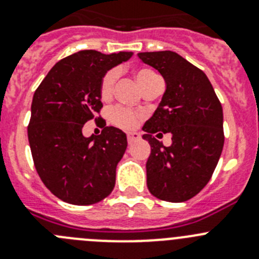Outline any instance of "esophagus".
I'll return each mask as SVG.
<instances>
[{"label":"esophagus","instance_id":"1","mask_svg":"<svg viewBox=\"0 0 259 259\" xmlns=\"http://www.w3.org/2000/svg\"><path fill=\"white\" fill-rule=\"evenodd\" d=\"M139 139H140V134H137V132H128L127 134V140L130 144L135 143V141H137Z\"/></svg>","mask_w":259,"mask_h":259}]
</instances>
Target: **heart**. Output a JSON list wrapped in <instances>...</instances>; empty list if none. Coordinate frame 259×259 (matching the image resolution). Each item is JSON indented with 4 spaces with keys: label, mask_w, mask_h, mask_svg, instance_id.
I'll list each match as a JSON object with an SVG mask.
<instances>
[{
    "label": "heart",
    "mask_w": 259,
    "mask_h": 259,
    "mask_svg": "<svg viewBox=\"0 0 259 259\" xmlns=\"http://www.w3.org/2000/svg\"><path fill=\"white\" fill-rule=\"evenodd\" d=\"M136 79L137 83L140 84V87L143 88V91L145 88H148L149 85H152L153 83H155L157 80H159L155 72H153L152 70H148V68H140V70L136 71ZM116 80V71L110 70L107 71L106 74L104 75V77L101 79V84H100V93H101V97L104 100L109 98L113 93L114 84H115ZM109 118L111 120V123H114L115 125H119L122 128H132L137 122V115L132 111V110L127 109L124 106H114L110 109L109 111Z\"/></svg>",
    "instance_id": "b5f03b06"
}]
</instances>
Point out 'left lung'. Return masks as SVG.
I'll list each match as a JSON object with an SVG mask.
<instances>
[{
  "label": "left lung",
  "instance_id": "1",
  "mask_svg": "<svg viewBox=\"0 0 259 259\" xmlns=\"http://www.w3.org/2000/svg\"><path fill=\"white\" fill-rule=\"evenodd\" d=\"M163 76L166 91L143 127L149 141L146 184L154 197L184 202L209 183L224 144L223 109L202 70L171 50L139 53ZM170 133L164 147L155 137ZM156 136L154 137V135Z\"/></svg>",
  "mask_w": 259,
  "mask_h": 259
}]
</instances>
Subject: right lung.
I'll return each instance as SVG.
<instances>
[{
    "label": "right lung",
    "instance_id": "add662e5",
    "mask_svg": "<svg viewBox=\"0 0 259 259\" xmlns=\"http://www.w3.org/2000/svg\"><path fill=\"white\" fill-rule=\"evenodd\" d=\"M132 52L102 54L80 50L53 66L36 89L31 105L28 141L40 179L54 196L72 205H92L115 185L116 164L127 149V136L105 127L98 137L81 132L100 118V84L107 71L131 58Z\"/></svg>",
    "mask_w": 259,
    "mask_h": 259
}]
</instances>
